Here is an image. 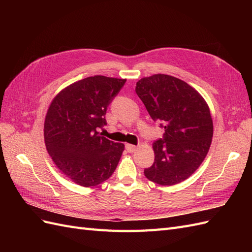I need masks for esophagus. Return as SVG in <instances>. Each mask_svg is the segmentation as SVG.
Wrapping results in <instances>:
<instances>
[{
    "instance_id": "1",
    "label": "esophagus",
    "mask_w": 252,
    "mask_h": 252,
    "mask_svg": "<svg viewBox=\"0 0 252 252\" xmlns=\"http://www.w3.org/2000/svg\"><path fill=\"white\" fill-rule=\"evenodd\" d=\"M125 148L128 152H133L136 150V146H134V145H132V144H126Z\"/></svg>"
}]
</instances>
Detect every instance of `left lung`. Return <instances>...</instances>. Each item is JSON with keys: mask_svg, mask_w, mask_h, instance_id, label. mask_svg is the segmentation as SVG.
Returning <instances> with one entry per match:
<instances>
[{"mask_svg": "<svg viewBox=\"0 0 252 252\" xmlns=\"http://www.w3.org/2000/svg\"><path fill=\"white\" fill-rule=\"evenodd\" d=\"M135 93L165 130L152 144L155 162L144 170L145 177L163 186L185 181L199 168L211 144L213 124L207 103L186 82L167 74L141 79Z\"/></svg>", "mask_w": 252, "mask_h": 252, "instance_id": "1", "label": "left lung"}]
</instances>
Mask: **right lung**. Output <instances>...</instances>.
Instances as JSON below:
<instances>
[{
  "label": "right lung",
  "mask_w": 252,
  "mask_h": 252,
  "mask_svg": "<svg viewBox=\"0 0 252 252\" xmlns=\"http://www.w3.org/2000/svg\"><path fill=\"white\" fill-rule=\"evenodd\" d=\"M126 80L94 75L75 82L53 98L44 124L45 145L58 168L84 187L96 186L116 170L124 144L97 132L107 107Z\"/></svg>",
  "instance_id": "add662e5"
}]
</instances>
